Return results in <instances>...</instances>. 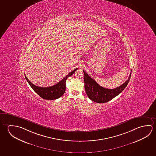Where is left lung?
Here are the masks:
<instances>
[{"instance_id":"left-lung-1","label":"left lung","mask_w":156,"mask_h":156,"mask_svg":"<svg viewBox=\"0 0 156 156\" xmlns=\"http://www.w3.org/2000/svg\"><path fill=\"white\" fill-rule=\"evenodd\" d=\"M83 72L85 90L87 96L92 101L98 103L107 102L120 94L127 87L132 73L131 72L127 80L121 86L113 89H108L100 86L94 79L87 74L86 72L84 70Z\"/></svg>"}]
</instances>
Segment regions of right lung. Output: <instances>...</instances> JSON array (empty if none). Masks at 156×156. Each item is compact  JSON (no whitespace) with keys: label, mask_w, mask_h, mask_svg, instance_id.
<instances>
[{"label":"right lung","mask_w":156,"mask_h":156,"mask_svg":"<svg viewBox=\"0 0 156 156\" xmlns=\"http://www.w3.org/2000/svg\"><path fill=\"white\" fill-rule=\"evenodd\" d=\"M78 69L77 68L74 69L73 71L69 72L66 77L62 79V80L59 82L58 84L53 85L51 87H37L29 81V80L27 78V77H26V75H25V77L29 84L30 85V86L31 87V88L40 97L45 100H56L62 97L65 92L66 82L67 79L69 77L71 76L73 74L75 71Z\"/></svg>","instance_id":"1"}]
</instances>
